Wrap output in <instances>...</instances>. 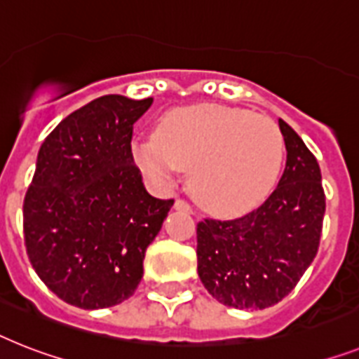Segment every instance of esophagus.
Instances as JSON below:
<instances>
[{
  "label": "esophagus",
  "instance_id": "1",
  "mask_svg": "<svg viewBox=\"0 0 359 359\" xmlns=\"http://www.w3.org/2000/svg\"><path fill=\"white\" fill-rule=\"evenodd\" d=\"M174 207H176V209H180V211L192 212V207H191V203H189V201H185V200H182V198H177V200L174 201Z\"/></svg>",
  "mask_w": 359,
  "mask_h": 359
}]
</instances>
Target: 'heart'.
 Wrapping results in <instances>:
<instances>
[{
	"mask_svg": "<svg viewBox=\"0 0 359 359\" xmlns=\"http://www.w3.org/2000/svg\"><path fill=\"white\" fill-rule=\"evenodd\" d=\"M279 126L264 115L218 104L170 109L156 135L135 139L133 161L158 185L189 168V189L216 215L257 207L273 189L283 163Z\"/></svg>",
	"mask_w": 359,
	"mask_h": 359,
	"instance_id": "heart-1",
	"label": "heart"
}]
</instances>
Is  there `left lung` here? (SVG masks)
Instances as JSON below:
<instances>
[{
	"label": "left lung",
	"instance_id": "obj_1",
	"mask_svg": "<svg viewBox=\"0 0 359 359\" xmlns=\"http://www.w3.org/2000/svg\"><path fill=\"white\" fill-rule=\"evenodd\" d=\"M279 128L286 168L268 200L235 220L205 218L196 227L198 275L226 306H273L318 255L327 207L321 168L290 124L279 119Z\"/></svg>",
	"mask_w": 359,
	"mask_h": 359
}]
</instances>
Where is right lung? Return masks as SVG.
<instances>
[{
    "label": "right lung",
    "mask_w": 359,
    "mask_h": 359,
    "mask_svg": "<svg viewBox=\"0 0 359 359\" xmlns=\"http://www.w3.org/2000/svg\"><path fill=\"white\" fill-rule=\"evenodd\" d=\"M152 100L99 97L41 143L23 238L38 277L67 304L97 310L132 297L147 248L174 205L148 194L133 163V123Z\"/></svg>",
    "instance_id": "add662e5"
}]
</instances>
